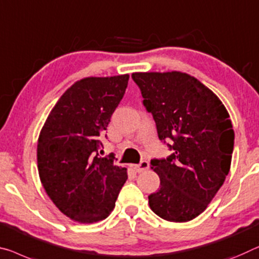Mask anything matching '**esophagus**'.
I'll use <instances>...</instances> for the list:
<instances>
[{"label": "esophagus", "instance_id": "esophagus-1", "mask_svg": "<svg viewBox=\"0 0 259 259\" xmlns=\"http://www.w3.org/2000/svg\"><path fill=\"white\" fill-rule=\"evenodd\" d=\"M149 168V162L148 161H141L139 164H134L133 169L137 171V172H142Z\"/></svg>", "mask_w": 259, "mask_h": 259}]
</instances>
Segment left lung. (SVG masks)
I'll return each instance as SVG.
<instances>
[{
	"label": "left lung",
	"mask_w": 259,
	"mask_h": 259,
	"mask_svg": "<svg viewBox=\"0 0 259 259\" xmlns=\"http://www.w3.org/2000/svg\"><path fill=\"white\" fill-rule=\"evenodd\" d=\"M143 106L156 124L158 139L172 154L153 158L160 189L149 194L155 214L186 222L202 213L229 172L234 130L217 95L181 71L134 73Z\"/></svg>",
	"instance_id": "obj_1"
}]
</instances>
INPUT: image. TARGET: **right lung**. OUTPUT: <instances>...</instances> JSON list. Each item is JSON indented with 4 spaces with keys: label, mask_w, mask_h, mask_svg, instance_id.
Here are the masks:
<instances>
[{
    "label": "right lung",
    "mask_w": 259,
    "mask_h": 259,
    "mask_svg": "<svg viewBox=\"0 0 259 259\" xmlns=\"http://www.w3.org/2000/svg\"><path fill=\"white\" fill-rule=\"evenodd\" d=\"M128 78L126 74L74 83L51 111L39 135L37 161L44 189L65 215L81 224L109 217L127 180L126 168L98 152Z\"/></svg>",
    "instance_id": "obj_1"
}]
</instances>
